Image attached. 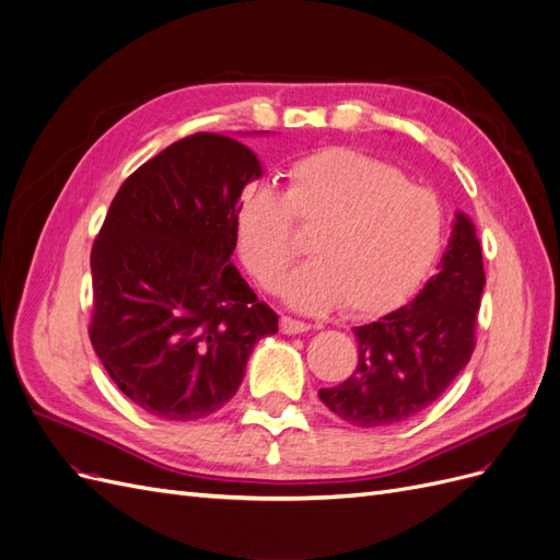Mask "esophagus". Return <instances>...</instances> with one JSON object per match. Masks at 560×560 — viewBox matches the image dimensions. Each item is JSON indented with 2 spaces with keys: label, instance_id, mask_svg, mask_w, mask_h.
<instances>
[{
  "label": "esophagus",
  "instance_id": "obj_1",
  "mask_svg": "<svg viewBox=\"0 0 560 560\" xmlns=\"http://www.w3.org/2000/svg\"><path fill=\"white\" fill-rule=\"evenodd\" d=\"M279 328H281L283 335H300V332L310 330L312 326H310V323H304V320H295V318H291V316H281Z\"/></svg>",
  "mask_w": 560,
  "mask_h": 560
}]
</instances>
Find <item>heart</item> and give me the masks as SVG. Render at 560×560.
I'll return each instance as SVG.
<instances>
[{
  "mask_svg": "<svg viewBox=\"0 0 560 560\" xmlns=\"http://www.w3.org/2000/svg\"><path fill=\"white\" fill-rule=\"evenodd\" d=\"M295 223L314 234L312 262L285 298L300 312L341 304L376 316L400 304L435 260L444 213L440 197L388 162L353 149H323L288 167L285 192L248 186L237 207L242 258L267 291H279L302 254Z\"/></svg>",
  "mask_w": 560,
  "mask_h": 560,
  "instance_id": "b5f03b06",
  "label": "heart"
}]
</instances>
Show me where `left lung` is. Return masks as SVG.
I'll use <instances>...</instances> for the list:
<instances>
[{"instance_id": "left-lung-1", "label": "left lung", "mask_w": 560, "mask_h": 560, "mask_svg": "<svg viewBox=\"0 0 560 560\" xmlns=\"http://www.w3.org/2000/svg\"><path fill=\"white\" fill-rule=\"evenodd\" d=\"M483 283L475 225L456 213L440 272L409 304L353 328L358 365L347 382L320 388V402L358 428L417 417L470 363Z\"/></svg>"}]
</instances>
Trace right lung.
Instances as JSON below:
<instances>
[{
	"instance_id": "1",
	"label": "right lung",
	"mask_w": 560,
	"mask_h": 560,
	"mask_svg": "<svg viewBox=\"0 0 560 560\" xmlns=\"http://www.w3.org/2000/svg\"><path fill=\"white\" fill-rule=\"evenodd\" d=\"M262 174L237 139L197 132L125 178L90 254V341L153 417L195 421L237 393L279 318L230 262L237 207Z\"/></svg>"
}]
</instances>
